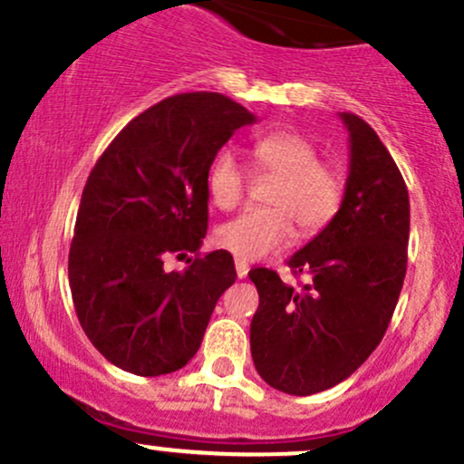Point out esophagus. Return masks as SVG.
<instances>
[{
  "instance_id": "esophagus-1",
  "label": "esophagus",
  "mask_w": 464,
  "mask_h": 464,
  "mask_svg": "<svg viewBox=\"0 0 464 464\" xmlns=\"http://www.w3.org/2000/svg\"><path fill=\"white\" fill-rule=\"evenodd\" d=\"M236 273H237V277H240V279L246 277V275H248V264L240 257L236 259Z\"/></svg>"
}]
</instances>
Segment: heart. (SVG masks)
<instances>
[{
    "mask_svg": "<svg viewBox=\"0 0 464 464\" xmlns=\"http://www.w3.org/2000/svg\"><path fill=\"white\" fill-rule=\"evenodd\" d=\"M259 171L277 176L268 193L271 208H253L224 222L216 233L222 248L240 259L266 257L288 246L295 224L304 237L322 233L343 202V182L330 167L322 165V151L297 131H271L253 145ZM248 169L236 150L224 147L213 156L207 174L211 202L231 211L244 200Z\"/></svg>",
    "mask_w": 464,
    "mask_h": 464,
    "instance_id": "1",
    "label": "heart"
}]
</instances>
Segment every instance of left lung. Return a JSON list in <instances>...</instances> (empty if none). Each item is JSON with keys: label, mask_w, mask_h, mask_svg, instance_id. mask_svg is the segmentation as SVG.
Returning <instances> with one entry per match:
<instances>
[{"label": "left lung", "mask_w": 464, "mask_h": 464, "mask_svg": "<svg viewBox=\"0 0 464 464\" xmlns=\"http://www.w3.org/2000/svg\"><path fill=\"white\" fill-rule=\"evenodd\" d=\"M350 171L334 220L288 259L302 288L268 268L248 273L259 293L251 354L268 385L295 396L348 379L388 330L407 271L410 196L376 131L341 111Z\"/></svg>", "instance_id": "1"}]
</instances>
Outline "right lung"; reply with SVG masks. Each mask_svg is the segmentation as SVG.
Here are the masks:
<instances>
[{"mask_svg":"<svg viewBox=\"0 0 464 464\" xmlns=\"http://www.w3.org/2000/svg\"><path fill=\"white\" fill-rule=\"evenodd\" d=\"M253 123L256 114L218 92L169 96L130 121L92 169L68 277L81 328L116 368L169 374L200 348L236 264L228 251H213L178 273L165 271V257L198 253L208 165Z\"/></svg>","mask_w":464,"mask_h":464,"instance_id":"add662e5","label":"right lung"}]
</instances>
